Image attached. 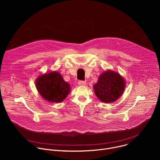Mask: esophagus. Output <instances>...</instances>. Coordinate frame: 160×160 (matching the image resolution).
<instances>
[{
  "instance_id": "esophagus-1",
  "label": "esophagus",
  "mask_w": 160,
  "mask_h": 160,
  "mask_svg": "<svg viewBox=\"0 0 160 160\" xmlns=\"http://www.w3.org/2000/svg\"><path fill=\"white\" fill-rule=\"evenodd\" d=\"M85 83H86V82L85 81H83V80H79L78 82V84L80 86H83V85H85Z\"/></svg>"
}]
</instances>
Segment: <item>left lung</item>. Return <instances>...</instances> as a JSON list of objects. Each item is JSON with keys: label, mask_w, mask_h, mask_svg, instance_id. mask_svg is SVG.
Masks as SVG:
<instances>
[{"label": "left lung", "mask_w": 160, "mask_h": 160, "mask_svg": "<svg viewBox=\"0 0 160 160\" xmlns=\"http://www.w3.org/2000/svg\"><path fill=\"white\" fill-rule=\"evenodd\" d=\"M125 87V82L120 74L108 71L101 75L94 88L96 96L102 102H112L121 96Z\"/></svg>", "instance_id": "1"}]
</instances>
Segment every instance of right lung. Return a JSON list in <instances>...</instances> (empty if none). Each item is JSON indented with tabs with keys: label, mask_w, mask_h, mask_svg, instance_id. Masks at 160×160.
<instances>
[{
	"label": "right lung",
	"mask_w": 160,
	"mask_h": 160,
	"mask_svg": "<svg viewBox=\"0 0 160 160\" xmlns=\"http://www.w3.org/2000/svg\"><path fill=\"white\" fill-rule=\"evenodd\" d=\"M36 87L42 97L51 102L62 101L70 90V85L55 72L40 76L36 81Z\"/></svg>",
	"instance_id": "right-lung-1"
}]
</instances>
